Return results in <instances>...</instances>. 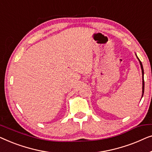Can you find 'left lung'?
<instances>
[{"label": "left lung", "mask_w": 152, "mask_h": 152, "mask_svg": "<svg viewBox=\"0 0 152 152\" xmlns=\"http://www.w3.org/2000/svg\"><path fill=\"white\" fill-rule=\"evenodd\" d=\"M136 57H137L138 61H139L140 65V67H141V70H142V97H141V98H142V96H143V94H144V88H145V83H144V70H143V67H142V63H141L140 61V59L138 58V56H137V55H136Z\"/></svg>", "instance_id": "8db88e82"}]
</instances>
